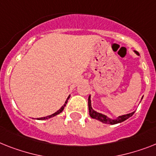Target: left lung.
I'll use <instances>...</instances> for the list:
<instances>
[{
  "mask_svg": "<svg viewBox=\"0 0 156 156\" xmlns=\"http://www.w3.org/2000/svg\"><path fill=\"white\" fill-rule=\"evenodd\" d=\"M136 52L137 55H140L138 52L136 51H134ZM88 110H89V115L90 116L92 117V119H96L97 120H100V122H102L104 123H107V124H116V123H121V122H123L124 120L127 119L129 117L132 116L133 114L135 113V112L132 113H129V114H126V115H120V116L117 117L116 119H110L107 115H104V114H101V113H99L96 111H94L92 108V104H91V96H89L88 97Z\"/></svg>",
  "mask_w": 156,
  "mask_h": 156,
  "instance_id": "8db88e82",
  "label": "left lung"
}]
</instances>
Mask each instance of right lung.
Masks as SVG:
<instances>
[{"label":"right lung","instance_id":"1","mask_svg":"<svg viewBox=\"0 0 156 156\" xmlns=\"http://www.w3.org/2000/svg\"><path fill=\"white\" fill-rule=\"evenodd\" d=\"M69 97H70V96H69V97H68V98H67L66 101H65V103H64V105H63V106L61 107V108H60L59 109V110L57 111V112H55V113H53V114H52V115H48V116H45V117H42V118H39V119H41V120H43V119H50V118H52V117L56 116V115H58V114H60V112H62V111L64 110V107L66 106V104H67V103H68V100H69Z\"/></svg>","mask_w":156,"mask_h":156}]
</instances>
